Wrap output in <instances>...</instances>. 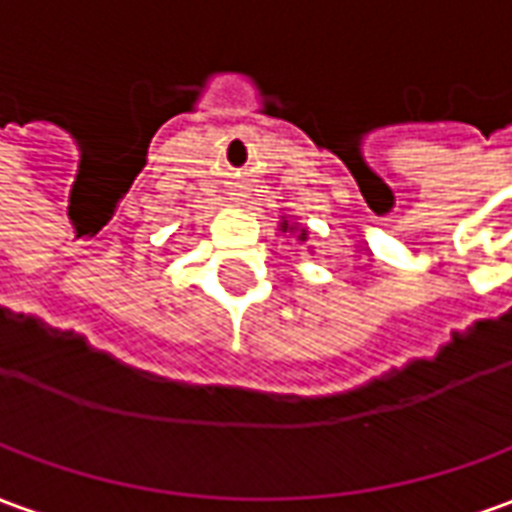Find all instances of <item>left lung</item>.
Returning a JSON list of instances; mask_svg holds the SVG:
<instances>
[{
  "label": "left lung",
  "instance_id": "left-lung-1",
  "mask_svg": "<svg viewBox=\"0 0 512 512\" xmlns=\"http://www.w3.org/2000/svg\"><path fill=\"white\" fill-rule=\"evenodd\" d=\"M282 230H285V224H282ZM304 235H307V233H304V230H301V235H299L301 241H304Z\"/></svg>",
  "mask_w": 512,
  "mask_h": 512
}]
</instances>
